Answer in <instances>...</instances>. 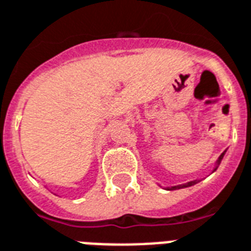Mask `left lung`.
<instances>
[{
    "label": "left lung",
    "mask_w": 251,
    "mask_h": 251,
    "mask_svg": "<svg viewBox=\"0 0 251 251\" xmlns=\"http://www.w3.org/2000/svg\"><path fill=\"white\" fill-rule=\"evenodd\" d=\"M223 156H224V153H223V154L220 156V158H219V164H220V161L223 160ZM195 183H198V182H196V180H192V182H188V183L183 184V186H176V187H172V190H176V188H180V187H188V186H192V184H195Z\"/></svg>",
    "instance_id": "left-lung-1"
}]
</instances>
